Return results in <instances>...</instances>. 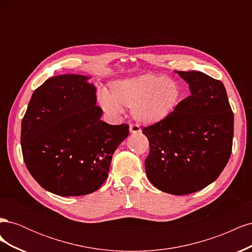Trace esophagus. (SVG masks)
<instances>
[{
  "label": "esophagus",
  "instance_id": "obj_1",
  "mask_svg": "<svg viewBox=\"0 0 252 252\" xmlns=\"http://www.w3.org/2000/svg\"><path fill=\"white\" fill-rule=\"evenodd\" d=\"M129 130H130L131 133H140L141 132V128L139 125L136 124H131L129 126Z\"/></svg>",
  "mask_w": 252,
  "mask_h": 252
}]
</instances>
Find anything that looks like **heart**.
Listing matches in <instances>:
<instances>
[{"instance_id": "1", "label": "heart", "mask_w": 252, "mask_h": 252, "mask_svg": "<svg viewBox=\"0 0 252 252\" xmlns=\"http://www.w3.org/2000/svg\"><path fill=\"white\" fill-rule=\"evenodd\" d=\"M181 98L182 89L175 80L144 74L112 82L108 94H98L97 103L110 117L120 116L124 106L131 108L132 117L140 123L156 125L171 116Z\"/></svg>"}]
</instances>
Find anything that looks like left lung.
Here are the masks:
<instances>
[{"label": "left lung", "mask_w": 252, "mask_h": 252, "mask_svg": "<svg viewBox=\"0 0 252 252\" xmlns=\"http://www.w3.org/2000/svg\"><path fill=\"white\" fill-rule=\"evenodd\" d=\"M190 95L159 124L143 127L150 151L149 181L161 191L183 195L216 181L231 155L233 112L223 83L201 71H175Z\"/></svg>", "instance_id": "left-lung-1"}]
</instances>
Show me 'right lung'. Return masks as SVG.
<instances>
[{
    "mask_svg": "<svg viewBox=\"0 0 252 252\" xmlns=\"http://www.w3.org/2000/svg\"><path fill=\"white\" fill-rule=\"evenodd\" d=\"M81 74L50 78L36 88L21 126L23 158L33 179L61 196L94 192L108 178L127 124L101 121L94 84Z\"/></svg>",
    "mask_w": 252,
    "mask_h": 252,
    "instance_id": "1",
    "label": "right lung"
}]
</instances>
